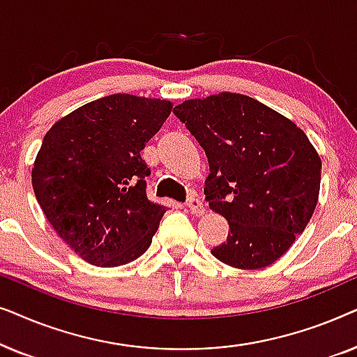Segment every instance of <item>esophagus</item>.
Returning a JSON list of instances; mask_svg holds the SVG:
<instances>
[{
	"label": "esophagus",
	"instance_id": "obj_1",
	"mask_svg": "<svg viewBox=\"0 0 357 357\" xmlns=\"http://www.w3.org/2000/svg\"><path fill=\"white\" fill-rule=\"evenodd\" d=\"M187 206L190 208V213L195 214V216H202L204 213V208H203V203L199 202L198 195H190L188 199H187Z\"/></svg>",
	"mask_w": 357,
	"mask_h": 357
}]
</instances>
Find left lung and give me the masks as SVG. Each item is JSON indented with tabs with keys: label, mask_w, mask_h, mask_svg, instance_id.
<instances>
[{
	"label": "left lung",
	"mask_w": 357,
	"mask_h": 357,
	"mask_svg": "<svg viewBox=\"0 0 357 357\" xmlns=\"http://www.w3.org/2000/svg\"><path fill=\"white\" fill-rule=\"evenodd\" d=\"M174 114L206 153V202L231 229L213 255L241 270L275 263L319 202L321 160L309 138L276 110L234 92L185 100Z\"/></svg>",
	"instance_id": "obj_1"
}]
</instances>
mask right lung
I'll list each match as a JSON object with an SVG mask.
<instances>
[{
    "mask_svg": "<svg viewBox=\"0 0 357 357\" xmlns=\"http://www.w3.org/2000/svg\"><path fill=\"white\" fill-rule=\"evenodd\" d=\"M172 102L112 94L47 131L32 169L33 193L55 232L82 260L120 266L148 250L165 206L146 197L141 151Z\"/></svg>",
    "mask_w": 357,
    "mask_h": 357,
    "instance_id": "right-lung-1",
    "label": "right lung"
}]
</instances>
